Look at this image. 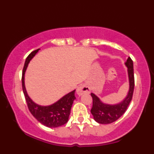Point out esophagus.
<instances>
[{
	"label": "esophagus",
	"instance_id": "obj_1",
	"mask_svg": "<svg viewBox=\"0 0 154 154\" xmlns=\"http://www.w3.org/2000/svg\"><path fill=\"white\" fill-rule=\"evenodd\" d=\"M89 93H90V89H89V86L87 85H81L77 89V94L79 96H82V95L84 94Z\"/></svg>",
	"mask_w": 154,
	"mask_h": 154
}]
</instances>
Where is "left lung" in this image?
<instances>
[{
    "label": "left lung",
    "mask_w": 154,
    "mask_h": 154,
    "mask_svg": "<svg viewBox=\"0 0 154 154\" xmlns=\"http://www.w3.org/2000/svg\"><path fill=\"white\" fill-rule=\"evenodd\" d=\"M125 64L127 67L129 89L127 96L121 102L116 104H105L100 100L96 95L93 93L91 94L93 99V106L91 109V113L95 121L100 124H110L118 120L127 110L128 106L132 100L135 86L133 63L131 58L128 57Z\"/></svg>",
    "instance_id": "left-lung-1"
}]
</instances>
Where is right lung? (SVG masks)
Segmentation results:
<instances>
[{"mask_svg":"<svg viewBox=\"0 0 154 154\" xmlns=\"http://www.w3.org/2000/svg\"><path fill=\"white\" fill-rule=\"evenodd\" d=\"M39 50L40 49L35 50L31 52L25 62L21 79L23 91L30 112L38 120V121L50 128L58 127L66 124L69 121L72 103L76 99L75 96V89L66 94L54 104L49 106L38 105L30 98L25 87V72L30 60L37 54Z\"/></svg>","mask_w":154,"mask_h":154,"instance_id":"right-lung-1","label":"right lung"}]
</instances>
